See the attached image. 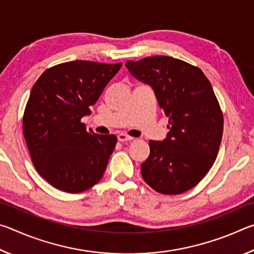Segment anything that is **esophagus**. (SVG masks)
<instances>
[{
  "label": "esophagus",
  "instance_id": "esophagus-1",
  "mask_svg": "<svg viewBox=\"0 0 254 254\" xmlns=\"http://www.w3.org/2000/svg\"><path fill=\"white\" fill-rule=\"evenodd\" d=\"M118 139L119 141H121V142H126V141H132L133 137L127 134H124V133H121V134L118 135Z\"/></svg>",
  "mask_w": 254,
  "mask_h": 254
}]
</instances>
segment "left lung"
I'll list each match as a JSON object with an SVG mask.
<instances>
[{"label":"left lung","instance_id":"8db88e82","mask_svg":"<svg viewBox=\"0 0 254 254\" xmlns=\"http://www.w3.org/2000/svg\"><path fill=\"white\" fill-rule=\"evenodd\" d=\"M126 66L152 86L169 118L166 139L149 141L142 178L160 194H183L207 175L220 149L224 120L212 85L198 67L168 56L127 60Z\"/></svg>","mask_w":254,"mask_h":254}]
</instances>
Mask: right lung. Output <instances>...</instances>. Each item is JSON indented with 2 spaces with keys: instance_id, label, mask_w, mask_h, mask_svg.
<instances>
[{
  "instance_id": "obj_1",
  "label": "right lung",
  "mask_w": 254,
  "mask_h": 254,
  "mask_svg": "<svg viewBox=\"0 0 254 254\" xmlns=\"http://www.w3.org/2000/svg\"><path fill=\"white\" fill-rule=\"evenodd\" d=\"M121 67L75 60L48 68L34 83L23 135L37 171L59 190H87L104 175L118 137L87 131L81 118L91 114L89 106Z\"/></svg>"
}]
</instances>
